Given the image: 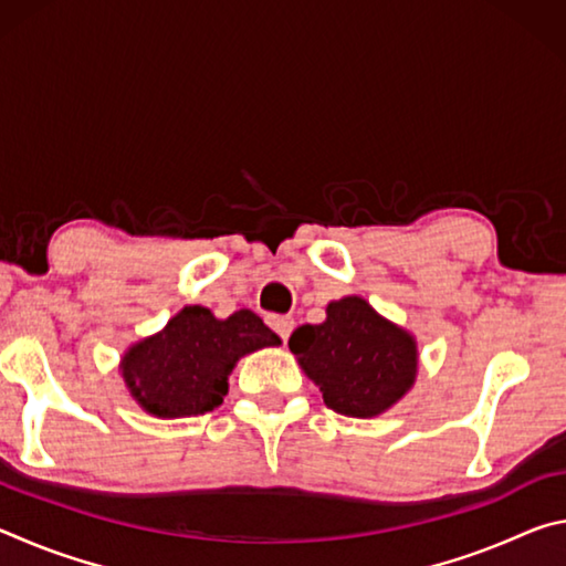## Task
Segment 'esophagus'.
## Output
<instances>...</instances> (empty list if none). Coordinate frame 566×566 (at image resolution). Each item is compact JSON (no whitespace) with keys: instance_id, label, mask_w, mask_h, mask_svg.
I'll return each mask as SVG.
<instances>
[{"instance_id":"34e87169","label":"esophagus","mask_w":566,"mask_h":566,"mask_svg":"<svg viewBox=\"0 0 566 566\" xmlns=\"http://www.w3.org/2000/svg\"><path fill=\"white\" fill-rule=\"evenodd\" d=\"M270 327L280 334L282 339H290V334L294 329V317H290V314H272Z\"/></svg>"}]
</instances>
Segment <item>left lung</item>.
Returning a JSON list of instances; mask_svg holds the SVG:
<instances>
[{"mask_svg": "<svg viewBox=\"0 0 566 566\" xmlns=\"http://www.w3.org/2000/svg\"><path fill=\"white\" fill-rule=\"evenodd\" d=\"M290 349L324 405L344 417L385 415L407 397L419 371L415 334L357 294L329 302L322 324L296 327Z\"/></svg>", "mask_w": 566, "mask_h": 566, "instance_id": "obj_1", "label": "left lung"}]
</instances>
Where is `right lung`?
<instances>
[{
    "instance_id": "1",
    "label": "right lung",
    "mask_w": 566,
    "mask_h": 566,
    "mask_svg": "<svg viewBox=\"0 0 566 566\" xmlns=\"http://www.w3.org/2000/svg\"><path fill=\"white\" fill-rule=\"evenodd\" d=\"M282 339L252 310L217 319L202 304H187L151 337L122 354L129 397L159 419L197 417L222 405L237 361Z\"/></svg>"
}]
</instances>
